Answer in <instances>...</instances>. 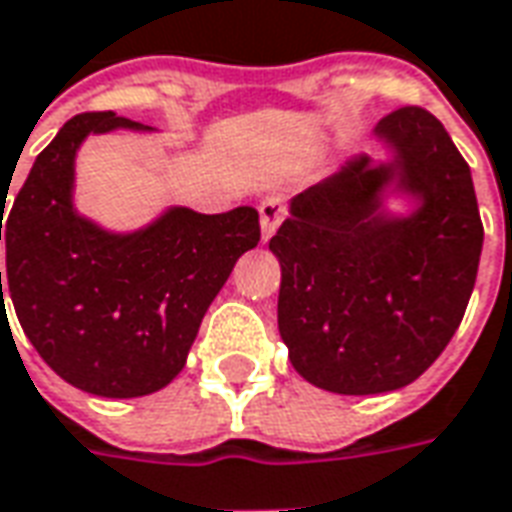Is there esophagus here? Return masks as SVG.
<instances>
[{
  "instance_id": "1",
  "label": "esophagus",
  "mask_w": 512,
  "mask_h": 512,
  "mask_svg": "<svg viewBox=\"0 0 512 512\" xmlns=\"http://www.w3.org/2000/svg\"><path fill=\"white\" fill-rule=\"evenodd\" d=\"M286 215V201L281 195H267L262 204H259V217H262V239L273 237L278 226H281V220Z\"/></svg>"
}]
</instances>
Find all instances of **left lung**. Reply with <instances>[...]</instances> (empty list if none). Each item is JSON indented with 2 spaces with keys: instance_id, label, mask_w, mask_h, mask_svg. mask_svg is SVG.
Segmentation results:
<instances>
[{
  "instance_id": "8db88e82",
  "label": "left lung",
  "mask_w": 512,
  "mask_h": 512,
  "mask_svg": "<svg viewBox=\"0 0 512 512\" xmlns=\"http://www.w3.org/2000/svg\"><path fill=\"white\" fill-rule=\"evenodd\" d=\"M389 162L347 159L292 198L270 239L278 331L317 389L383 394L444 353L477 281L482 223L466 159L436 115L402 107L375 126ZM386 191L414 209L391 216Z\"/></svg>"
}]
</instances>
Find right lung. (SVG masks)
<instances>
[{"label":"right lung","mask_w":512,"mask_h":512,"mask_svg":"<svg viewBox=\"0 0 512 512\" xmlns=\"http://www.w3.org/2000/svg\"><path fill=\"white\" fill-rule=\"evenodd\" d=\"M115 129L151 132L85 112L38 154L7 215L5 264L16 317L43 361L76 389L129 400L184 369L206 308L262 234L253 206L223 215L170 206L129 234L79 215L76 151L88 134Z\"/></svg>","instance_id":"1"}]
</instances>
